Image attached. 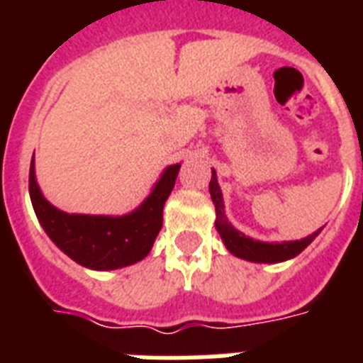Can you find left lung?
Returning <instances> with one entry per match:
<instances>
[{"instance_id":"left-lung-1","label":"left lung","mask_w":363,"mask_h":363,"mask_svg":"<svg viewBox=\"0 0 363 363\" xmlns=\"http://www.w3.org/2000/svg\"><path fill=\"white\" fill-rule=\"evenodd\" d=\"M211 199L215 203L216 209V232L220 233L222 241L226 245V248L233 256L238 258L248 259V262H256V264H277V262H284V259L296 258L303 248H307L313 242V239L320 233V230H316L313 235L299 239V241H282V242H264L256 241L252 238H247L245 233L235 230L232 226V222L228 220L226 213H224V199H222L220 186L216 181V171L213 169V177L209 182Z\"/></svg>"}]
</instances>
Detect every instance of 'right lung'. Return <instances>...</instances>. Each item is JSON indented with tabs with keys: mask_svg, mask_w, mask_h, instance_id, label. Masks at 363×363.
I'll return each mask as SVG.
<instances>
[{
	"mask_svg": "<svg viewBox=\"0 0 363 363\" xmlns=\"http://www.w3.org/2000/svg\"><path fill=\"white\" fill-rule=\"evenodd\" d=\"M179 169L181 164L165 167L148 198L128 215H69L45 199L35 181V165L31 160V205L48 238L77 264L96 271L118 269L135 264L150 252L154 239L162 230L165 199L175 186Z\"/></svg>",
	"mask_w": 363,
	"mask_h": 363,
	"instance_id": "1",
	"label": "right lung"
}]
</instances>
